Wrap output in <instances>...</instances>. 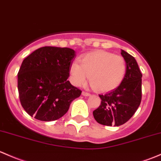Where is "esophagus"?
<instances>
[{
  "label": "esophagus",
  "instance_id": "obj_1",
  "mask_svg": "<svg viewBox=\"0 0 161 161\" xmlns=\"http://www.w3.org/2000/svg\"><path fill=\"white\" fill-rule=\"evenodd\" d=\"M82 96H91L90 93H89V92H84V91L82 92Z\"/></svg>",
  "mask_w": 161,
  "mask_h": 161
}]
</instances>
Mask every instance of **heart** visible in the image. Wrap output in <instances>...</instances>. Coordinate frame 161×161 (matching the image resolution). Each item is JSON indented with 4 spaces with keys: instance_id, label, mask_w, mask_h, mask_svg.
<instances>
[{
    "instance_id": "1",
    "label": "heart",
    "mask_w": 161,
    "mask_h": 161,
    "mask_svg": "<svg viewBox=\"0 0 161 161\" xmlns=\"http://www.w3.org/2000/svg\"><path fill=\"white\" fill-rule=\"evenodd\" d=\"M126 64L119 55L104 51H96L82 55L69 69L71 80L76 86H83L89 75V82L98 92L116 89L124 79Z\"/></svg>"
}]
</instances>
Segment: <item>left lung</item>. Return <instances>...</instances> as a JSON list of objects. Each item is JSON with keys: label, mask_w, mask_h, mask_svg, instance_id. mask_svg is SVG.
Instances as JSON below:
<instances>
[{"label": "left lung", "mask_w": 161, "mask_h": 161, "mask_svg": "<svg viewBox=\"0 0 161 161\" xmlns=\"http://www.w3.org/2000/svg\"><path fill=\"white\" fill-rule=\"evenodd\" d=\"M126 64L124 79L120 85L106 94L99 95L101 104L93 111V116L105 126H118L124 124L138 109L142 97V74L136 59L121 50Z\"/></svg>", "instance_id": "1"}]
</instances>
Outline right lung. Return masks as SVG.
Here are the masks:
<instances>
[{"label": "right lung", "mask_w": 161, "mask_h": 161, "mask_svg": "<svg viewBox=\"0 0 161 161\" xmlns=\"http://www.w3.org/2000/svg\"><path fill=\"white\" fill-rule=\"evenodd\" d=\"M75 52L69 48L45 46L26 57L18 74L21 106L31 116L53 121L63 116L82 91L68 78Z\"/></svg>", "instance_id": "right-lung-1"}]
</instances>
